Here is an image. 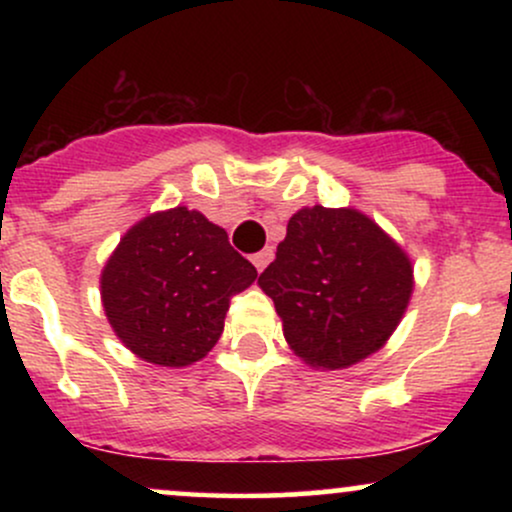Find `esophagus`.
I'll use <instances>...</instances> for the list:
<instances>
[{
  "label": "esophagus",
  "instance_id": "1",
  "mask_svg": "<svg viewBox=\"0 0 512 512\" xmlns=\"http://www.w3.org/2000/svg\"><path fill=\"white\" fill-rule=\"evenodd\" d=\"M272 257H274V250L272 248H264L260 252H255V255H252V264H255V267H257V272H262V269L267 267L269 262H272Z\"/></svg>",
  "mask_w": 512,
  "mask_h": 512
}]
</instances>
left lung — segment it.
Wrapping results in <instances>:
<instances>
[{"mask_svg": "<svg viewBox=\"0 0 512 512\" xmlns=\"http://www.w3.org/2000/svg\"><path fill=\"white\" fill-rule=\"evenodd\" d=\"M257 284L274 301L293 354L339 370L375 354L397 330L414 269L366 214L315 204L291 216Z\"/></svg>", "mask_w": 512, "mask_h": 512, "instance_id": "8db88e82", "label": "left lung"}]
</instances>
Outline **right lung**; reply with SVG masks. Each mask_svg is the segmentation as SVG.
Listing matches in <instances>:
<instances>
[{
  "label": "right lung",
  "instance_id": "right-lung-1",
  "mask_svg": "<svg viewBox=\"0 0 512 512\" xmlns=\"http://www.w3.org/2000/svg\"><path fill=\"white\" fill-rule=\"evenodd\" d=\"M257 269L195 209L156 211L120 238L101 274L103 310L132 354L182 368L214 349L228 303Z\"/></svg>",
  "mask_w": 512,
  "mask_h": 512
}]
</instances>
